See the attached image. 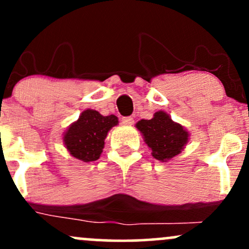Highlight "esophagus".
I'll return each instance as SVG.
<instances>
[{"label":"esophagus","mask_w":249,"mask_h":249,"mask_svg":"<svg viewBox=\"0 0 249 249\" xmlns=\"http://www.w3.org/2000/svg\"><path fill=\"white\" fill-rule=\"evenodd\" d=\"M133 118L132 117H123L122 118V123L124 125H132L133 124Z\"/></svg>","instance_id":"34e87169"}]
</instances>
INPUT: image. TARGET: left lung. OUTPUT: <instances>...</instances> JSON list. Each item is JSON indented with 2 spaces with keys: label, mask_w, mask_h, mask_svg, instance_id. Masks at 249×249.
I'll use <instances>...</instances> for the list:
<instances>
[{
  "label": "left lung",
  "mask_w": 249,
  "mask_h": 249,
  "mask_svg": "<svg viewBox=\"0 0 249 249\" xmlns=\"http://www.w3.org/2000/svg\"><path fill=\"white\" fill-rule=\"evenodd\" d=\"M136 127L152 151L153 158L160 161H168L181 153L190 139L186 128L173 122L165 111H157L152 119H142Z\"/></svg>",
  "instance_id": "1"
}]
</instances>
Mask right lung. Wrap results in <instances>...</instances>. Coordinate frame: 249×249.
<instances>
[{"label": "right lung", "instance_id": "obj_1", "mask_svg": "<svg viewBox=\"0 0 249 249\" xmlns=\"http://www.w3.org/2000/svg\"><path fill=\"white\" fill-rule=\"evenodd\" d=\"M117 124L115 115L102 116L98 111L87 108L63 133V142L73 158L95 161L101 157L108 131Z\"/></svg>", "mask_w": 249, "mask_h": 249}]
</instances>
